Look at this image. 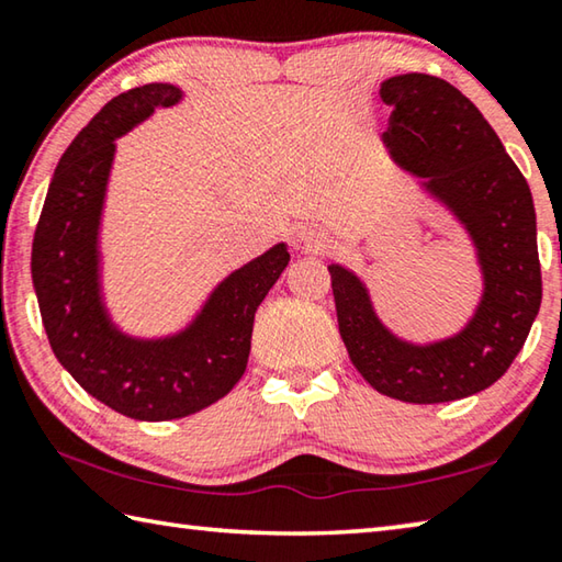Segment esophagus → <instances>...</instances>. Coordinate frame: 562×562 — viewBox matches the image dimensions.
<instances>
[{
  "mask_svg": "<svg viewBox=\"0 0 562 562\" xmlns=\"http://www.w3.org/2000/svg\"><path fill=\"white\" fill-rule=\"evenodd\" d=\"M294 243L302 250H322V247L327 245V235L319 231V227H300L297 235H294Z\"/></svg>",
  "mask_w": 562,
  "mask_h": 562,
  "instance_id": "esophagus-1",
  "label": "esophagus"
}]
</instances>
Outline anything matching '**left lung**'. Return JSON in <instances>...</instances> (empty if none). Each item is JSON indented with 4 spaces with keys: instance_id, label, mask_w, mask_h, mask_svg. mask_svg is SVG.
<instances>
[{
    "instance_id": "obj_1",
    "label": "left lung",
    "mask_w": 562,
    "mask_h": 562,
    "mask_svg": "<svg viewBox=\"0 0 562 562\" xmlns=\"http://www.w3.org/2000/svg\"><path fill=\"white\" fill-rule=\"evenodd\" d=\"M379 93L394 109L382 136L389 154L465 225L486 292L461 335L416 347L376 319L355 274L331 265L339 335L379 394L408 404L456 402L498 382L526 345L543 297L536 207L496 131L449 81L402 74Z\"/></svg>"
}]
</instances>
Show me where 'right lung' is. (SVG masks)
<instances>
[{"mask_svg":"<svg viewBox=\"0 0 562 562\" xmlns=\"http://www.w3.org/2000/svg\"><path fill=\"white\" fill-rule=\"evenodd\" d=\"M178 99L170 83L111 99L64 150L32 243L34 290L56 359L91 396L138 422L190 416L240 382L255 312L290 262L280 243L235 270L176 337L140 341L111 325L99 294L97 237L113 138Z\"/></svg>","mask_w":562,"mask_h":562,"instance_id":"obj_1","label":"right lung"}]
</instances>
